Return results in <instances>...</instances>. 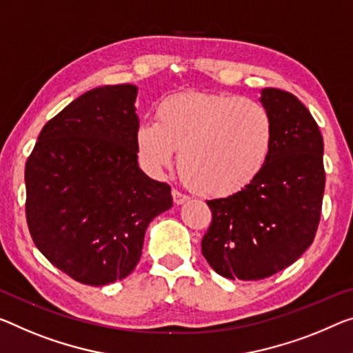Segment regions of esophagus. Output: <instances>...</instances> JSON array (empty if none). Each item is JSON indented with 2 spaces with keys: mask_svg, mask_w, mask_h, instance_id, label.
<instances>
[{
  "mask_svg": "<svg viewBox=\"0 0 353 353\" xmlns=\"http://www.w3.org/2000/svg\"><path fill=\"white\" fill-rule=\"evenodd\" d=\"M172 195H173V203H175V205H181V203H184L189 199L186 194L176 191V189H173Z\"/></svg>",
  "mask_w": 353,
  "mask_h": 353,
  "instance_id": "34e87169",
  "label": "esophagus"
}]
</instances>
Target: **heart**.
Returning a JSON list of instances; mask_svg holds the SVG:
<instances>
[{
  "label": "heart",
  "instance_id": "obj_1",
  "mask_svg": "<svg viewBox=\"0 0 353 353\" xmlns=\"http://www.w3.org/2000/svg\"><path fill=\"white\" fill-rule=\"evenodd\" d=\"M156 123L135 135L150 172L170 167L175 151L183 181L207 197H229L248 188L270 159L274 126L260 102L227 93H178L162 99Z\"/></svg>",
  "mask_w": 353,
  "mask_h": 353
}]
</instances>
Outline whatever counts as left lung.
Here are the masks:
<instances>
[{
    "mask_svg": "<svg viewBox=\"0 0 353 353\" xmlns=\"http://www.w3.org/2000/svg\"><path fill=\"white\" fill-rule=\"evenodd\" d=\"M274 140L262 173L243 191L208 200L211 224L202 254L229 279L270 278L312 245L325 191L323 139L307 108L292 93L265 88Z\"/></svg>",
    "mask_w": 353,
    "mask_h": 353,
    "instance_id": "1",
    "label": "left lung"
}]
</instances>
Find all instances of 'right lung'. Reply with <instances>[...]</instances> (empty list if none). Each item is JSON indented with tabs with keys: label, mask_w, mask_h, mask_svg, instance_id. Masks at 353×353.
Wrapping results in <instances>:
<instances>
[{
	"label": "right lung",
	"mask_w": 353,
	"mask_h": 353,
	"mask_svg": "<svg viewBox=\"0 0 353 353\" xmlns=\"http://www.w3.org/2000/svg\"><path fill=\"white\" fill-rule=\"evenodd\" d=\"M135 96L124 83L77 97L42 128L25 165L32 241L86 285L126 278L146 227L173 205L169 184L139 169Z\"/></svg>",
	"instance_id": "add662e5"
}]
</instances>
